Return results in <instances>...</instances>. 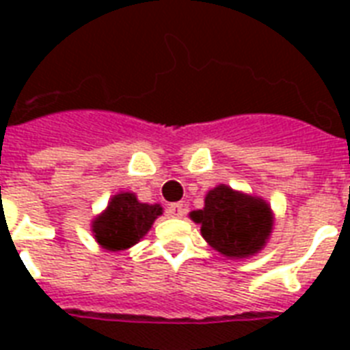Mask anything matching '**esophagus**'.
<instances>
[{"instance_id": "esophagus-1", "label": "esophagus", "mask_w": 350, "mask_h": 350, "mask_svg": "<svg viewBox=\"0 0 350 350\" xmlns=\"http://www.w3.org/2000/svg\"><path fill=\"white\" fill-rule=\"evenodd\" d=\"M167 213H169V216H172V218H181V216L187 213L185 203H170L169 207H167Z\"/></svg>"}]
</instances>
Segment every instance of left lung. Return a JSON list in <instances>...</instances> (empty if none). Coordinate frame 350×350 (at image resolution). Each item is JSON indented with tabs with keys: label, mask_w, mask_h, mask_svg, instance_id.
I'll return each mask as SVG.
<instances>
[{
	"label": "left lung",
	"mask_w": 350,
	"mask_h": 350,
	"mask_svg": "<svg viewBox=\"0 0 350 350\" xmlns=\"http://www.w3.org/2000/svg\"><path fill=\"white\" fill-rule=\"evenodd\" d=\"M207 243L229 258H247L265 245L272 230L271 208L263 200L219 185L208 192L205 207L191 213Z\"/></svg>",
	"instance_id": "left-lung-1"
}]
</instances>
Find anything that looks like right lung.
<instances>
[{
	"instance_id": "obj_1",
	"label": "right lung",
	"mask_w": 350,
	"mask_h": 350,
	"mask_svg": "<svg viewBox=\"0 0 350 350\" xmlns=\"http://www.w3.org/2000/svg\"><path fill=\"white\" fill-rule=\"evenodd\" d=\"M159 214V205L139 203L131 192H121L112 198L105 213L94 219L92 232L105 249H129L148 232Z\"/></svg>"
}]
</instances>
